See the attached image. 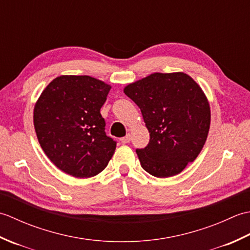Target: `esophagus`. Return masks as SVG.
<instances>
[{
  "instance_id": "esophagus-1",
  "label": "esophagus",
  "mask_w": 250,
  "mask_h": 250,
  "mask_svg": "<svg viewBox=\"0 0 250 250\" xmlns=\"http://www.w3.org/2000/svg\"><path fill=\"white\" fill-rule=\"evenodd\" d=\"M130 141H131V135L130 134H126L125 137L120 139V142L122 143V144H128V143H130Z\"/></svg>"
}]
</instances>
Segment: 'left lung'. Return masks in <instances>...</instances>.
Returning <instances> with one entry per match:
<instances>
[{"label":"left lung","instance_id":"1","mask_svg":"<svg viewBox=\"0 0 250 250\" xmlns=\"http://www.w3.org/2000/svg\"><path fill=\"white\" fill-rule=\"evenodd\" d=\"M125 93L140 107L149 131L148 145L136 149L146 172L171 177L195 160L208 134L210 110L192 78L184 73H155L128 84Z\"/></svg>","mask_w":250,"mask_h":250}]
</instances>
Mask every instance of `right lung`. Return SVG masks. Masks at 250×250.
<instances>
[{
	"instance_id": "obj_1",
	"label": "right lung",
	"mask_w": 250,
	"mask_h": 250,
	"mask_svg": "<svg viewBox=\"0 0 250 250\" xmlns=\"http://www.w3.org/2000/svg\"><path fill=\"white\" fill-rule=\"evenodd\" d=\"M110 86L90 76H60L41 94L34 128L42 149L55 166L78 178L107 167L117 142L105 133L101 115Z\"/></svg>"
}]
</instances>
